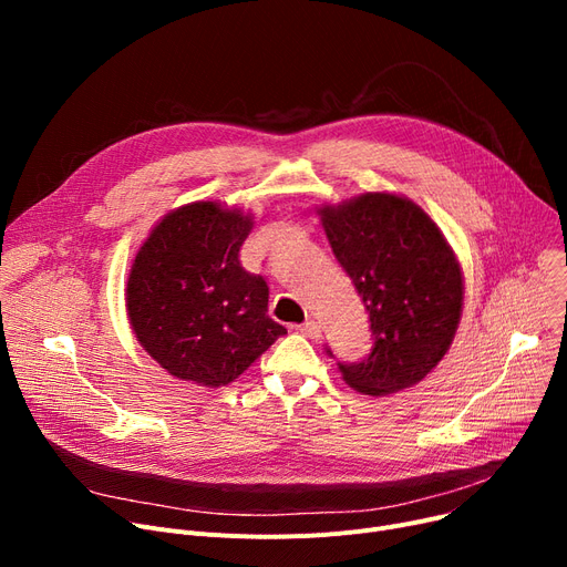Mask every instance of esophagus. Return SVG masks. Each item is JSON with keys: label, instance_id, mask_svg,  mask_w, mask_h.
<instances>
[{"label": "esophagus", "instance_id": "34e87169", "mask_svg": "<svg viewBox=\"0 0 567 567\" xmlns=\"http://www.w3.org/2000/svg\"><path fill=\"white\" fill-rule=\"evenodd\" d=\"M299 331H301L306 338H310V340H319V338H321V326H319L315 319L303 321V323L299 326Z\"/></svg>", "mask_w": 567, "mask_h": 567}]
</instances>
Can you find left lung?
<instances>
[{"instance_id": "left-lung-1", "label": "left lung", "mask_w": 567, "mask_h": 567, "mask_svg": "<svg viewBox=\"0 0 567 567\" xmlns=\"http://www.w3.org/2000/svg\"><path fill=\"white\" fill-rule=\"evenodd\" d=\"M336 259L365 303L372 351L338 363L363 395H389L425 379L451 349L462 317V268L436 223L393 193H365L317 208ZM331 353V351H329Z\"/></svg>"}]
</instances>
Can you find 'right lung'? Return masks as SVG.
Returning a JSON list of instances; mask_svg holds the SVG:
<instances>
[{
  "mask_svg": "<svg viewBox=\"0 0 567 567\" xmlns=\"http://www.w3.org/2000/svg\"><path fill=\"white\" fill-rule=\"evenodd\" d=\"M255 223L220 202L169 212L137 250L126 310L137 342L182 381L227 385L287 333L268 317V285L238 261Z\"/></svg>",
  "mask_w": 567,
  "mask_h": 567,
  "instance_id": "1",
  "label": "right lung"
}]
</instances>
